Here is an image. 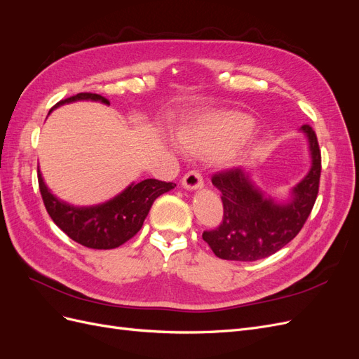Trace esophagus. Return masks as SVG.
<instances>
[{
    "label": "esophagus",
    "instance_id": "1",
    "mask_svg": "<svg viewBox=\"0 0 359 359\" xmlns=\"http://www.w3.org/2000/svg\"><path fill=\"white\" fill-rule=\"evenodd\" d=\"M182 186L187 190H196L203 186V180L199 170H189L186 175L182 177Z\"/></svg>",
    "mask_w": 359,
    "mask_h": 359
}]
</instances>
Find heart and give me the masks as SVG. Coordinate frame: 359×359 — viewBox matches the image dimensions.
<instances>
[{
	"label": "heart",
	"mask_w": 359,
	"mask_h": 359,
	"mask_svg": "<svg viewBox=\"0 0 359 359\" xmlns=\"http://www.w3.org/2000/svg\"><path fill=\"white\" fill-rule=\"evenodd\" d=\"M255 119L248 115L238 112L215 114L184 130L180 140L193 153L219 154L245 140L255 132Z\"/></svg>",
	"instance_id": "obj_1"
}]
</instances>
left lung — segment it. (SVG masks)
<instances>
[{
    "mask_svg": "<svg viewBox=\"0 0 359 359\" xmlns=\"http://www.w3.org/2000/svg\"><path fill=\"white\" fill-rule=\"evenodd\" d=\"M301 130L309 137L313 165L286 205L265 199L240 168L212 173L211 181L222 191L223 220L202 238L217 257L253 262L277 253L302 229L319 193L322 157L314 130L309 124Z\"/></svg>",
    "mask_w": 359,
    "mask_h": 359,
    "instance_id": "obj_1",
    "label": "left lung"
}]
</instances>
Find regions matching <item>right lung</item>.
<instances>
[{
  "mask_svg": "<svg viewBox=\"0 0 359 359\" xmlns=\"http://www.w3.org/2000/svg\"><path fill=\"white\" fill-rule=\"evenodd\" d=\"M74 100H100L106 104L109 103L100 94L79 93L58 102L53 107ZM37 178L43 203L53 223L73 241L97 250L115 248L133 238L142 227L153 202L160 194L177 186L173 182L144 180L132 184L119 196L103 205L91 206V208H74L53 196L43 182L40 170L37 172Z\"/></svg>",
  "mask_w": 359,
  "mask_h": 359,
  "instance_id": "add662e5",
  "label": "right lung"
}]
</instances>
